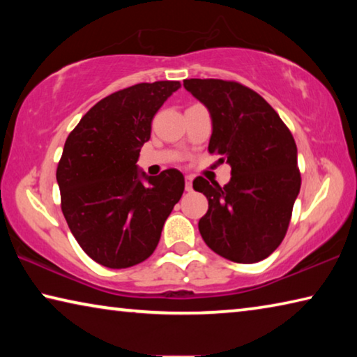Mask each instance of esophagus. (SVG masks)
<instances>
[{"mask_svg":"<svg viewBox=\"0 0 357 357\" xmlns=\"http://www.w3.org/2000/svg\"><path fill=\"white\" fill-rule=\"evenodd\" d=\"M185 190L192 192V176H185Z\"/></svg>","mask_w":357,"mask_h":357,"instance_id":"esophagus-1","label":"esophagus"}]
</instances>
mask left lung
<instances>
[{"label": "left lung", "instance_id": "left-lung-1", "mask_svg": "<svg viewBox=\"0 0 357 357\" xmlns=\"http://www.w3.org/2000/svg\"><path fill=\"white\" fill-rule=\"evenodd\" d=\"M184 88L209 110V153L231 167L223 187L193 179L209 204L198 222L202 238L229 261H261L285 238L301 189L291 132L261 96L238 82L190 78Z\"/></svg>", "mask_w": 357, "mask_h": 357}]
</instances>
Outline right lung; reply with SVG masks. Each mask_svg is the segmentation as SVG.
I'll list each match as a JSON object with an SVG mask.
<instances>
[{
  "label": "right lung",
  "instance_id": "1",
  "mask_svg": "<svg viewBox=\"0 0 357 357\" xmlns=\"http://www.w3.org/2000/svg\"><path fill=\"white\" fill-rule=\"evenodd\" d=\"M179 82L138 83L99 100L64 143L56 168L61 209L89 258L105 268H130L159 244L167 217L184 192V176L138 170L151 123Z\"/></svg>",
  "mask_w": 357,
  "mask_h": 357
}]
</instances>
